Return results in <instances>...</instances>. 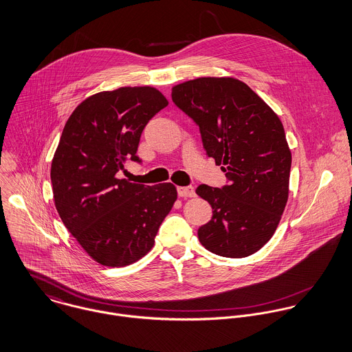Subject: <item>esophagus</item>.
<instances>
[{"mask_svg":"<svg viewBox=\"0 0 352 352\" xmlns=\"http://www.w3.org/2000/svg\"><path fill=\"white\" fill-rule=\"evenodd\" d=\"M179 197H195V188L193 186H178L177 188Z\"/></svg>","mask_w":352,"mask_h":352,"instance_id":"esophagus-1","label":"esophagus"}]
</instances>
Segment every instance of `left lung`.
Listing matches in <instances>:
<instances>
[{"label":"left lung","mask_w":352,"mask_h":352,"mask_svg":"<svg viewBox=\"0 0 352 352\" xmlns=\"http://www.w3.org/2000/svg\"><path fill=\"white\" fill-rule=\"evenodd\" d=\"M174 104L199 126L203 145L227 182L200 185L196 193L212 207L199 228L212 253L242 258L274 235L288 199L291 152L272 109L245 82L201 77L173 88Z\"/></svg>","instance_id":"left-lung-1"}]
</instances>
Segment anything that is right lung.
Segmentation results:
<instances>
[{
    "label": "right lung",
    "mask_w": 352,
    "mask_h": 352,
    "mask_svg": "<svg viewBox=\"0 0 352 352\" xmlns=\"http://www.w3.org/2000/svg\"><path fill=\"white\" fill-rule=\"evenodd\" d=\"M168 104L152 87L89 96L72 113L52 163L56 208L81 248L99 264L125 267L145 256L177 200L175 186L118 179L136 155L149 120Z\"/></svg>",
    "instance_id": "right-lung-1"
}]
</instances>
